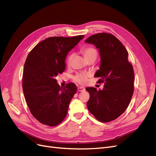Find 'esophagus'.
I'll list each match as a JSON object with an SVG mask.
<instances>
[{
	"mask_svg": "<svg viewBox=\"0 0 156 156\" xmlns=\"http://www.w3.org/2000/svg\"><path fill=\"white\" fill-rule=\"evenodd\" d=\"M85 90V88L83 87H78V92H83Z\"/></svg>",
	"mask_w": 156,
	"mask_h": 156,
	"instance_id": "obj_1",
	"label": "esophagus"
}]
</instances>
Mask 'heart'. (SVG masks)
Returning a JSON list of instances; mask_svg holds the SVG:
<instances>
[{
	"instance_id": "obj_1",
	"label": "heart",
	"mask_w": 156,
	"mask_h": 156,
	"mask_svg": "<svg viewBox=\"0 0 156 156\" xmlns=\"http://www.w3.org/2000/svg\"><path fill=\"white\" fill-rule=\"evenodd\" d=\"M81 51L85 58V59L87 58H89V57L96 58V56H97V52H96V49L93 48H91V47L85 48L82 49ZM72 58H73V55H71L68 58V63H70ZM88 76H89L88 73H80V74L76 75V76H74V80L79 83L83 84L86 82H87Z\"/></svg>"
}]
</instances>
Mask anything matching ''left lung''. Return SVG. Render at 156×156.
Here are the masks:
<instances>
[{"label":"left lung","mask_w":156,"mask_h":156,"mask_svg":"<svg viewBox=\"0 0 156 156\" xmlns=\"http://www.w3.org/2000/svg\"><path fill=\"white\" fill-rule=\"evenodd\" d=\"M85 42L99 50L100 69L94 77H100L99 82H104L99 90L86 88L90 94L87 107L100 122H111L125 112L130 102L134 92L133 67L128 60L127 51L112 34H95Z\"/></svg>","instance_id":"1"}]
</instances>
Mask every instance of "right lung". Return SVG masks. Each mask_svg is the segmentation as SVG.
<instances>
[{"label":"right lung","instance_id":"add662e5","mask_svg":"<svg viewBox=\"0 0 156 156\" xmlns=\"http://www.w3.org/2000/svg\"><path fill=\"white\" fill-rule=\"evenodd\" d=\"M83 37L48 38L38 43L27 57L23 92L31 113L44 125L56 126L66 116L77 87L73 83L60 87L55 77L64 71L68 53Z\"/></svg>","mask_w":156,"mask_h":156}]
</instances>
